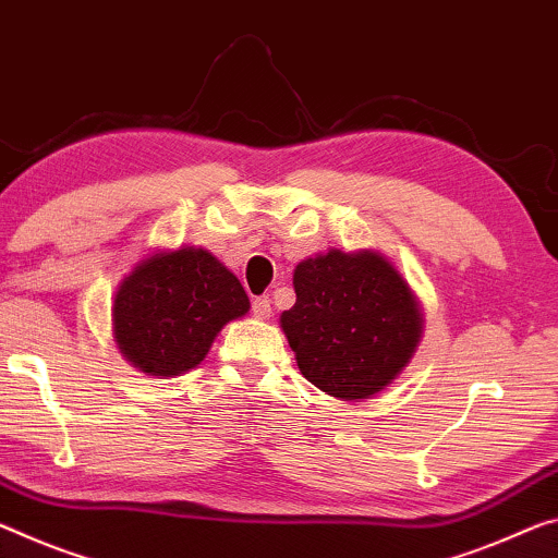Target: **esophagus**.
Instances as JSON below:
<instances>
[{
	"instance_id": "1",
	"label": "esophagus",
	"mask_w": 558,
	"mask_h": 558,
	"mask_svg": "<svg viewBox=\"0 0 558 558\" xmlns=\"http://www.w3.org/2000/svg\"><path fill=\"white\" fill-rule=\"evenodd\" d=\"M270 313H272V305H270L268 298H255L253 300V315L258 317V320H268Z\"/></svg>"
}]
</instances>
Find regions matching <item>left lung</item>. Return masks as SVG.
<instances>
[{
  "mask_svg": "<svg viewBox=\"0 0 558 558\" xmlns=\"http://www.w3.org/2000/svg\"><path fill=\"white\" fill-rule=\"evenodd\" d=\"M295 305L280 315L307 383L342 402L369 400L410 365L424 332L420 298L377 251L330 247L295 265Z\"/></svg>",
  "mask_w": 558,
  "mask_h": 558,
  "instance_id": "1",
  "label": "left lung"
}]
</instances>
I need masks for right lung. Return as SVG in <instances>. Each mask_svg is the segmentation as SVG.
<instances>
[{
  "instance_id": "right-lung-1",
  "label": "right lung",
  "mask_w": 558,
  "mask_h": 558,
  "mask_svg": "<svg viewBox=\"0 0 558 558\" xmlns=\"http://www.w3.org/2000/svg\"><path fill=\"white\" fill-rule=\"evenodd\" d=\"M247 311L241 280L206 247L156 251L113 293V342L144 375L179 377L198 367L218 332Z\"/></svg>"
}]
</instances>
